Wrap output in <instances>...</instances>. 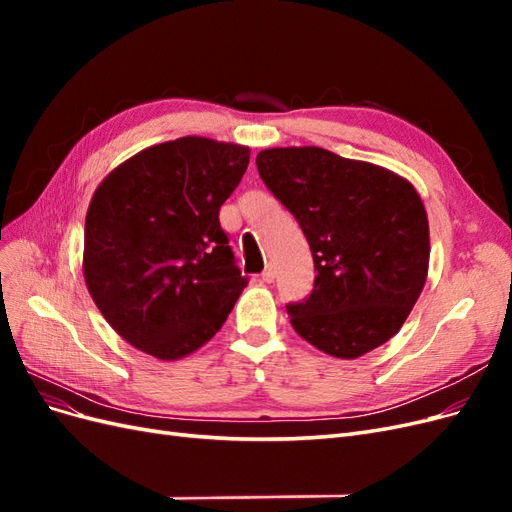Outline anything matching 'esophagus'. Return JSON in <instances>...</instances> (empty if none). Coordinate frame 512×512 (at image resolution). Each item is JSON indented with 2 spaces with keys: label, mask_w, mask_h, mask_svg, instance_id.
Instances as JSON below:
<instances>
[{
  "label": "esophagus",
  "mask_w": 512,
  "mask_h": 512,
  "mask_svg": "<svg viewBox=\"0 0 512 512\" xmlns=\"http://www.w3.org/2000/svg\"><path fill=\"white\" fill-rule=\"evenodd\" d=\"M262 280H265L267 284H271L275 280V267L269 265L265 271H262Z\"/></svg>",
  "instance_id": "esophagus-1"
}]
</instances>
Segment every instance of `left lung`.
Wrapping results in <instances>:
<instances>
[{"label": "left lung", "instance_id": "left-lung-1", "mask_svg": "<svg viewBox=\"0 0 512 512\" xmlns=\"http://www.w3.org/2000/svg\"><path fill=\"white\" fill-rule=\"evenodd\" d=\"M258 173L297 218L318 271L292 329L335 359H356L401 329L429 271V222L414 185L393 170L320 147H273Z\"/></svg>", "mask_w": 512, "mask_h": 512}]
</instances>
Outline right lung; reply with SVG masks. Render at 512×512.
Segmentation results:
<instances>
[{"label": "right lung", "instance_id": "obj_1", "mask_svg": "<svg viewBox=\"0 0 512 512\" xmlns=\"http://www.w3.org/2000/svg\"><path fill=\"white\" fill-rule=\"evenodd\" d=\"M247 164L250 147L183 136L138 151L96 188L83 275L130 346L179 361L222 329L247 280L218 215Z\"/></svg>", "mask_w": 512, "mask_h": 512}]
</instances>
